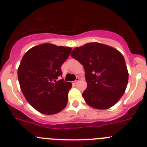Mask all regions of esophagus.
<instances>
[{"instance_id":"esophagus-1","label":"esophagus","mask_w":147,"mask_h":147,"mask_svg":"<svg viewBox=\"0 0 147 147\" xmlns=\"http://www.w3.org/2000/svg\"><path fill=\"white\" fill-rule=\"evenodd\" d=\"M80 77H76V80H75V81H74V82H74V85H75V84H76V83H77V82H78L80 81Z\"/></svg>"}]
</instances>
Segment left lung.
<instances>
[{
  "mask_svg": "<svg viewBox=\"0 0 147 147\" xmlns=\"http://www.w3.org/2000/svg\"><path fill=\"white\" fill-rule=\"evenodd\" d=\"M71 56L85 68L87 88L82 96L89 106L106 110L119 102L129 78L120 51L105 44L89 42L75 48Z\"/></svg>",
  "mask_w": 147,
  "mask_h": 147,
  "instance_id": "left-lung-1",
  "label": "left lung"
}]
</instances>
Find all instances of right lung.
<instances>
[{
  "label": "right lung",
  "instance_id": "1",
  "mask_svg": "<svg viewBox=\"0 0 147 147\" xmlns=\"http://www.w3.org/2000/svg\"><path fill=\"white\" fill-rule=\"evenodd\" d=\"M72 49L43 43L30 49L23 55L18 77L23 96L38 112L53 115L62 111L67 103L71 82L58 80L61 66Z\"/></svg>",
  "mask_w": 147,
  "mask_h": 147
}]
</instances>
